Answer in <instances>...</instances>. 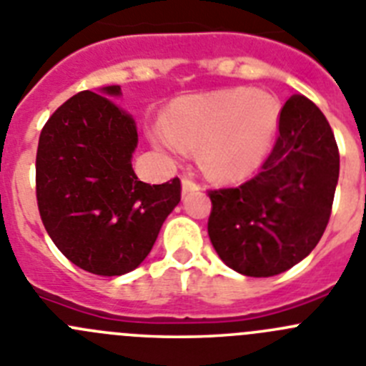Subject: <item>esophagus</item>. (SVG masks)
Instances as JSON below:
<instances>
[{
  "mask_svg": "<svg viewBox=\"0 0 366 366\" xmlns=\"http://www.w3.org/2000/svg\"><path fill=\"white\" fill-rule=\"evenodd\" d=\"M200 189V184L193 182L191 179H187V177H184L182 179V193H191V191H199Z\"/></svg>",
  "mask_w": 366,
  "mask_h": 366,
  "instance_id": "34e87169",
  "label": "esophagus"
}]
</instances>
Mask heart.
<instances>
[{
	"instance_id": "b5f03b06",
	"label": "heart",
	"mask_w": 366,
	"mask_h": 366,
	"mask_svg": "<svg viewBox=\"0 0 366 366\" xmlns=\"http://www.w3.org/2000/svg\"><path fill=\"white\" fill-rule=\"evenodd\" d=\"M278 128V106L247 88L187 95L173 102L167 124L153 132L160 152L182 159L202 148V164L218 179H242L260 166Z\"/></svg>"
}]
</instances>
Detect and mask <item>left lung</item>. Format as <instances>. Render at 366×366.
<instances>
[{"mask_svg":"<svg viewBox=\"0 0 366 366\" xmlns=\"http://www.w3.org/2000/svg\"><path fill=\"white\" fill-rule=\"evenodd\" d=\"M278 129L258 175L209 191L211 244L227 267L252 278L280 274L310 254L329 224L340 177L336 139L312 101L292 95Z\"/></svg>","mask_w":366,"mask_h":366,"instance_id":"obj_1","label":"left lung"}]
</instances>
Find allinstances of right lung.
<instances>
[{"mask_svg":"<svg viewBox=\"0 0 366 366\" xmlns=\"http://www.w3.org/2000/svg\"><path fill=\"white\" fill-rule=\"evenodd\" d=\"M101 92L119 97L121 86ZM137 142L132 115L90 90L61 104L39 135L41 220L57 249L92 274L121 276L139 267L180 202L177 177L153 186L137 179Z\"/></svg>","mask_w":366,"mask_h":366,"instance_id":"obj_1","label":"right lung"}]
</instances>
